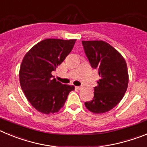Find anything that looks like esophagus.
<instances>
[{
  "instance_id": "1",
  "label": "esophagus",
  "mask_w": 147,
  "mask_h": 147,
  "mask_svg": "<svg viewBox=\"0 0 147 147\" xmlns=\"http://www.w3.org/2000/svg\"><path fill=\"white\" fill-rule=\"evenodd\" d=\"M76 89H78V90H80L82 88H81V87H80V86H76Z\"/></svg>"
}]
</instances>
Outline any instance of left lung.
<instances>
[{
  "label": "left lung",
  "mask_w": 147,
  "mask_h": 147,
  "mask_svg": "<svg viewBox=\"0 0 147 147\" xmlns=\"http://www.w3.org/2000/svg\"><path fill=\"white\" fill-rule=\"evenodd\" d=\"M90 64L98 72L100 79L94 88V97L85 102L94 113H104L120 102L127 89L129 76L127 63L121 54L102 40L82 41Z\"/></svg>",
  "instance_id": "left-lung-1"
}]
</instances>
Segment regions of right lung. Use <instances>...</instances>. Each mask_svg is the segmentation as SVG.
I'll return each instance as SVG.
<instances>
[{"label":"right lung","mask_w":147,"mask_h":147,"mask_svg":"<svg viewBox=\"0 0 147 147\" xmlns=\"http://www.w3.org/2000/svg\"><path fill=\"white\" fill-rule=\"evenodd\" d=\"M76 40L45 39L32 47L22 61L20 83L28 102L39 112H58L74 86L57 81L51 72L74 48Z\"/></svg>","instance_id":"1"}]
</instances>
